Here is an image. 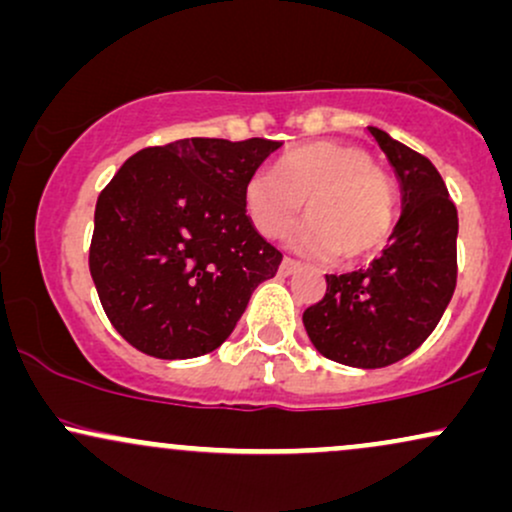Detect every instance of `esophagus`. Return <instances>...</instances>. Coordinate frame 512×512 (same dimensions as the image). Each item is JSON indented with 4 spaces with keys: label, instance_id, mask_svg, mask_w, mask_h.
<instances>
[{
    "label": "esophagus",
    "instance_id": "34e87169",
    "mask_svg": "<svg viewBox=\"0 0 512 512\" xmlns=\"http://www.w3.org/2000/svg\"><path fill=\"white\" fill-rule=\"evenodd\" d=\"M301 267H303L301 262L291 260V257H284V260H281V264H279V276H291V274H296Z\"/></svg>",
    "mask_w": 512,
    "mask_h": 512
}]
</instances>
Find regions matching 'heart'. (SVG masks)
Wrapping results in <instances>:
<instances>
[{
    "mask_svg": "<svg viewBox=\"0 0 512 512\" xmlns=\"http://www.w3.org/2000/svg\"><path fill=\"white\" fill-rule=\"evenodd\" d=\"M305 204L308 221L293 236L298 250L356 262L390 240L397 221L395 185L363 146L349 142L301 144L276 161L274 173H252L243 207L255 231L281 238Z\"/></svg>",
    "mask_w": 512,
    "mask_h": 512,
    "instance_id": "b5f03b06",
    "label": "heart"
}]
</instances>
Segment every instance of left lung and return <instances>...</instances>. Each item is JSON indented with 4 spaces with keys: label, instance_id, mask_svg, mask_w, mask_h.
<instances>
[{
    "label": "left lung",
    "instance_id": "1",
    "mask_svg": "<svg viewBox=\"0 0 512 512\" xmlns=\"http://www.w3.org/2000/svg\"><path fill=\"white\" fill-rule=\"evenodd\" d=\"M395 170L402 214L368 269L327 276L303 313L310 342L330 361L385 368L419 349L448 308L457 281V209L426 156L368 127Z\"/></svg>",
    "mask_w": 512,
    "mask_h": 512
}]
</instances>
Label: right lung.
Here are the masks:
<instances>
[{
	"label": "right lung",
	"mask_w": 512,
	"mask_h": 512,
	"mask_svg": "<svg viewBox=\"0 0 512 512\" xmlns=\"http://www.w3.org/2000/svg\"><path fill=\"white\" fill-rule=\"evenodd\" d=\"M272 139H178L137 151L101 192L88 252L105 315L134 349L204 356L231 337L281 252L255 231L243 185Z\"/></svg>",
	"instance_id": "1"
}]
</instances>
